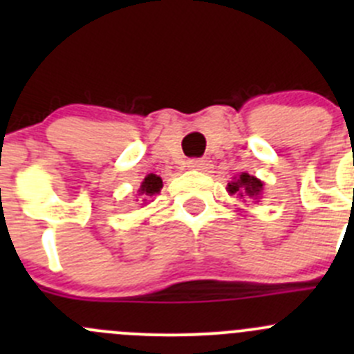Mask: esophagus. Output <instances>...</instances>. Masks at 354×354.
I'll return each mask as SVG.
<instances>
[{"label":"esophagus","mask_w":354,"mask_h":354,"mask_svg":"<svg viewBox=\"0 0 354 354\" xmlns=\"http://www.w3.org/2000/svg\"><path fill=\"white\" fill-rule=\"evenodd\" d=\"M210 166H212V164H210V160L209 159H190L188 160V167H190V169H194V171H207V169H210Z\"/></svg>","instance_id":"34e87169"}]
</instances>
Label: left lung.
<instances>
[{
	"label": "left lung",
	"instance_id": "obj_1",
	"mask_svg": "<svg viewBox=\"0 0 354 354\" xmlns=\"http://www.w3.org/2000/svg\"><path fill=\"white\" fill-rule=\"evenodd\" d=\"M262 190H263L262 181L248 173H241L240 176L234 178L231 183H227V192H230L231 195H240L241 198L257 200L260 195H262Z\"/></svg>",
	"mask_w": 354,
	"mask_h": 354
}]
</instances>
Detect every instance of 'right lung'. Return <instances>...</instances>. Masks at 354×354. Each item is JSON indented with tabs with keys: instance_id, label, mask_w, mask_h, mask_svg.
<instances>
[{
	"instance_id": "right-lung-1",
	"label": "right lung",
	"mask_w": 354,
	"mask_h": 354,
	"mask_svg": "<svg viewBox=\"0 0 354 354\" xmlns=\"http://www.w3.org/2000/svg\"><path fill=\"white\" fill-rule=\"evenodd\" d=\"M160 188H162V180H160L157 174H147V176L144 178V181H142L140 188H138V195H142V198L149 200L152 198L154 195H157L160 192Z\"/></svg>"
}]
</instances>
